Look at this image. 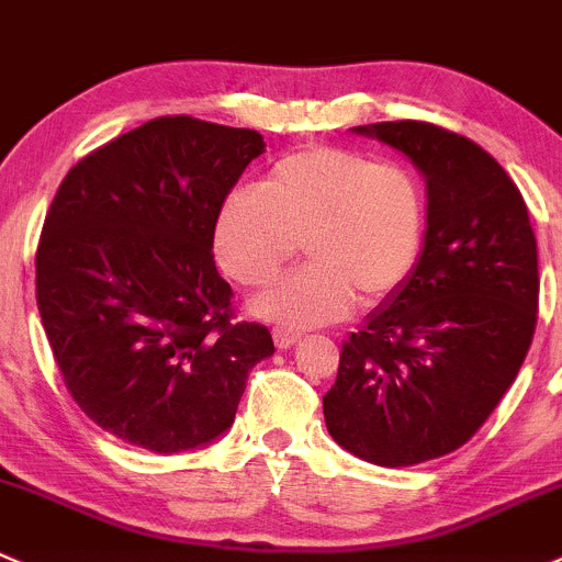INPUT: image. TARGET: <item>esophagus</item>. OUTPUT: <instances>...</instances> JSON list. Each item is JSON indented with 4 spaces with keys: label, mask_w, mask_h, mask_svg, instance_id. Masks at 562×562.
Masks as SVG:
<instances>
[{
    "label": "esophagus",
    "mask_w": 562,
    "mask_h": 562,
    "mask_svg": "<svg viewBox=\"0 0 562 562\" xmlns=\"http://www.w3.org/2000/svg\"><path fill=\"white\" fill-rule=\"evenodd\" d=\"M300 338H303V333H300V329H292V327H276L273 329V340L279 349H292Z\"/></svg>",
    "instance_id": "1"
}]
</instances>
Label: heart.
<instances>
[{
  "label": "heart",
  "mask_w": 562,
  "mask_h": 562,
  "mask_svg": "<svg viewBox=\"0 0 562 562\" xmlns=\"http://www.w3.org/2000/svg\"><path fill=\"white\" fill-rule=\"evenodd\" d=\"M427 196L401 161L340 146H305L270 165L257 189H233L216 216V254L243 286H265L297 254L300 273L262 294L251 308L265 319L316 327L355 305L395 294L419 262Z\"/></svg>",
  "instance_id": "1"
}]
</instances>
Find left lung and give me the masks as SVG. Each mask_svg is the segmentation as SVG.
I'll return each mask as SVG.
<instances>
[{
	"instance_id": "8db88e82",
	"label": "left lung",
	"mask_w": 562,
	"mask_h": 562,
	"mask_svg": "<svg viewBox=\"0 0 562 562\" xmlns=\"http://www.w3.org/2000/svg\"><path fill=\"white\" fill-rule=\"evenodd\" d=\"M419 167L427 235L408 281L340 349L324 422L386 468L436 460L487 422L517 379L539 319V254L508 172L427 121L357 126Z\"/></svg>"
}]
</instances>
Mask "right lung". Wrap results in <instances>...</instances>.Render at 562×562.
<instances>
[{
  "label": "right lung",
  "mask_w": 562,
  "mask_h": 562,
  "mask_svg": "<svg viewBox=\"0 0 562 562\" xmlns=\"http://www.w3.org/2000/svg\"><path fill=\"white\" fill-rule=\"evenodd\" d=\"M265 151L254 130L159 115L78 161L45 216L37 308L67 392L94 425L159 454L235 419L273 355L213 262L222 202Z\"/></svg>",
  "instance_id": "right-lung-1"
}]
</instances>
